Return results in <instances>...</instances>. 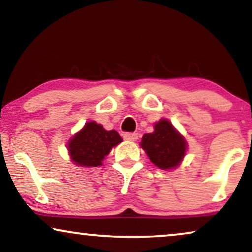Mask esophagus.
<instances>
[{
	"label": "esophagus",
	"instance_id": "34e87169",
	"mask_svg": "<svg viewBox=\"0 0 252 252\" xmlns=\"http://www.w3.org/2000/svg\"><path fill=\"white\" fill-rule=\"evenodd\" d=\"M124 139L126 141H135L137 139L136 133H125L124 134Z\"/></svg>",
	"mask_w": 252,
	"mask_h": 252
}]
</instances>
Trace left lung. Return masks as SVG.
<instances>
[{
  "label": "left lung",
  "mask_w": 252,
  "mask_h": 252,
  "mask_svg": "<svg viewBox=\"0 0 252 252\" xmlns=\"http://www.w3.org/2000/svg\"><path fill=\"white\" fill-rule=\"evenodd\" d=\"M140 146L151 163L161 170H173L181 164L188 146L185 136L175 129L167 119L155 123L154 132L142 136Z\"/></svg>",
  "instance_id": "1"
}]
</instances>
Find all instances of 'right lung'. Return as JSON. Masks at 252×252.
Instances as JSON below:
<instances>
[{
  "mask_svg": "<svg viewBox=\"0 0 252 252\" xmlns=\"http://www.w3.org/2000/svg\"><path fill=\"white\" fill-rule=\"evenodd\" d=\"M123 139L115 129L106 130L96 122H88L66 144L71 160L82 167L101 166L113 147Z\"/></svg>",
  "mask_w": 252,
  "mask_h": 252,
  "instance_id": "1",
  "label": "right lung"
}]
</instances>
